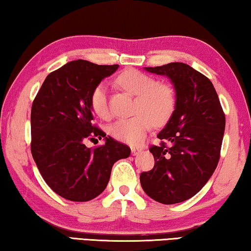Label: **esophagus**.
Returning a JSON list of instances; mask_svg holds the SVG:
<instances>
[{
    "label": "esophagus",
    "mask_w": 251,
    "mask_h": 251,
    "mask_svg": "<svg viewBox=\"0 0 251 251\" xmlns=\"http://www.w3.org/2000/svg\"><path fill=\"white\" fill-rule=\"evenodd\" d=\"M142 152V149H138V147H132V154L133 155H138Z\"/></svg>",
    "instance_id": "1"
}]
</instances>
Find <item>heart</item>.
<instances>
[{
    "label": "heart",
    "instance_id": "heart-1",
    "mask_svg": "<svg viewBox=\"0 0 251 251\" xmlns=\"http://www.w3.org/2000/svg\"><path fill=\"white\" fill-rule=\"evenodd\" d=\"M123 88L136 96L134 117L121 119L110 128L114 138L129 145H138L152 126L163 125L172 116L176 108V94L172 87L138 70H126L118 77ZM91 107L99 117H110L107 86L101 82L91 95Z\"/></svg>",
    "mask_w": 251,
    "mask_h": 251
}]
</instances>
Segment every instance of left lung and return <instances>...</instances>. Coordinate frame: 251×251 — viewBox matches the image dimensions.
<instances>
[{
  "instance_id": "8db88e82",
  "label": "left lung",
  "mask_w": 251,
  "mask_h": 251,
  "mask_svg": "<svg viewBox=\"0 0 251 251\" xmlns=\"http://www.w3.org/2000/svg\"><path fill=\"white\" fill-rule=\"evenodd\" d=\"M168 77L176 90V108L152 146L154 168L140 176L144 192L163 204L180 203L200 191L216 170L226 117L212 82L183 62L145 67Z\"/></svg>"
}]
</instances>
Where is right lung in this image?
<instances>
[{
	"mask_svg": "<svg viewBox=\"0 0 251 251\" xmlns=\"http://www.w3.org/2000/svg\"><path fill=\"white\" fill-rule=\"evenodd\" d=\"M118 65L99 66L75 60L47 75L31 109V152L43 180L59 196L85 202L108 184L111 168L130 149L93 125L91 95ZM105 137L94 150L87 138Z\"/></svg>",
	"mask_w": 251,
	"mask_h": 251,
	"instance_id": "right-lung-1",
	"label": "right lung"
}]
</instances>
